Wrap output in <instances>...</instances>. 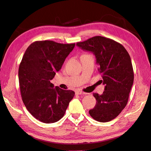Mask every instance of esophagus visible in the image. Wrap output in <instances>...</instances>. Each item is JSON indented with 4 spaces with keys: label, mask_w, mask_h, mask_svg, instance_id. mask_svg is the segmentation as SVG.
<instances>
[{
    "label": "esophagus",
    "mask_w": 151,
    "mask_h": 151,
    "mask_svg": "<svg viewBox=\"0 0 151 151\" xmlns=\"http://www.w3.org/2000/svg\"><path fill=\"white\" fill-rule=\"evenodd\" d=\"M76 94H77V95H84V94H86V93H84V92H82V91H79V90H78V91H76Z\"/></svg>",
    "instance_id": "obj_1"
}]
</instances>
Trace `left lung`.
I'll list each match as a JSON object with an SVG mask.
<instances>
[{"mask_svg":"<svg viewBox=\"0 0 151 151\" xmlns=\"http://www.w3.org/2000/svg\"><path fill=\"white\" fill-rule=\"evenodd\" d=\"M76 45L94 55L105 85L102 95L93 94L96 104L89 114L98 122H108L116 118L127 104L134 80L131 57L122 44L102 36L91 37Z\"/></svg>","mask_w":151,"mask_h":151,"instance_id":"obj_1","label":"left lung"}]
</instances>
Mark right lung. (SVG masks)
Listing matches in <instances>:
<instances>
[{"mask_svg":"<svg viewBox=\"0 0 151 151\" xmlns=\"http://www.w3.org/2000/svg\"><path fill=\"white\" fill-rule=\"evenodd\" d=\"M75 46V43L37 41L27 48L22 59L18 78L22 101L29 113L43 123L61 119L75 96L73 90L54 87L50 81Z\"/></svg>","mask_w":151,"mask_h":151,"instance_id":"right-lung-1","label":"right lung"}]
</instances>
